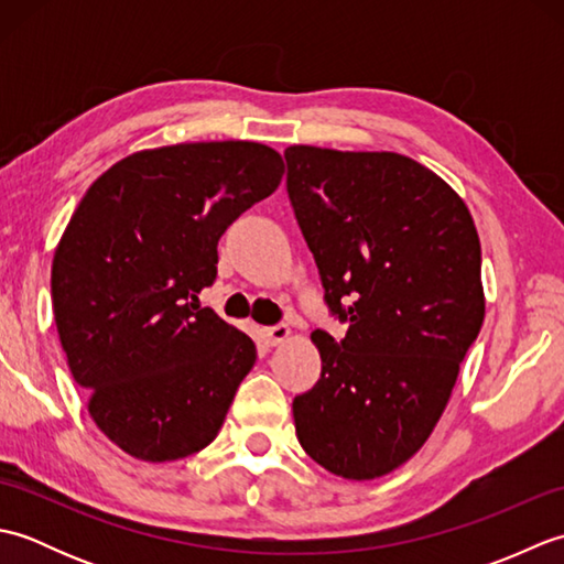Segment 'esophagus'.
Here are the masks:
<instances>
[{"instance_id": "1", "label": "esophagus", "mask_w": 564, "mask_h": 564, "mask_svg": "<svg viewBox=\"0 0 564 564\" xmlns=\"http://www.w3.org/2000/svg\"><path fill=\"white\" fill-rule=\"evenodd\" d=\"M261 337H263V341H267L269 346H279V344H283L285 339L291 337V329H289V325L263 327V329H261Z\"/></svg>"}]
</instances>
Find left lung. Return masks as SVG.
<instances>
[{"mask_svg":"<svg viewBox=\"0 0 564 564\" xmlns=\"http://www.w3.org/2000/svg\"><path fill=\"white\" fill-rule=\"evenodd\" d=\"M285 191L325 303L349 325L315 329L322 373L293 400L305 453L373 480L424 446L485 319L482 251L463 198L394 152L285 150Z\"/></svg>","mask_w":564,"mask_h":564,"instance_id":"1","label":"left lung"}]
</instances>
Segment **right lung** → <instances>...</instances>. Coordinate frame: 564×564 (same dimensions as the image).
Instances as JSON below:
<instances>
[{
  "instance_id": "1",
  "label": "right lung",
  "mask_w": 564,
  "mask_h": 564,
  "mask_svg": "<svg viewBox=\"0 0 564 564\" xmlns=\"http://www.w3.org/2000/svg\"><path fill=\"white\" fill-rule=\"evenodd\" d=\"M281 176L259 142H186L116 162L72 213L51 271L59 344L91 419L133 458L178 460L218 436L257 346L196 301L218 239Z\"/></svg>"
}]
</instances>
